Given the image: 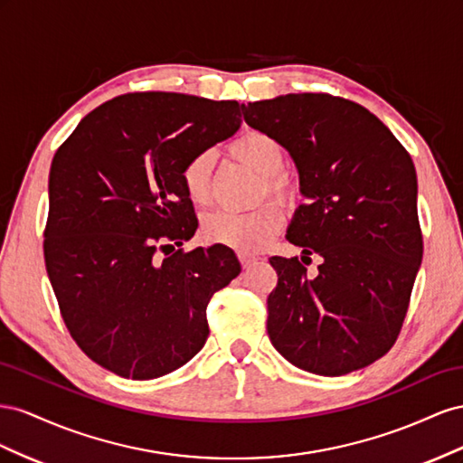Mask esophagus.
Instances as JSON below:
<instances>
[{
  "label": "esophagus",
  "mask_w": 463,
  "mask_h": 463,
  "mask_svg": "<svg viewBox=\"0 0 463 463\" xmlns=\"http://www.w3.org/2000/svg\"><path fill=\"white\" fill-rule=\"evenodd\" d=\"M239 258H241V263H242V268H244V269H248V268L252 266V263L256 261V258H254V256H248V254H241Z\"/></svg>",
  "instance_id": "esophagus-1"
}]
</instances>
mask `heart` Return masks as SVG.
<instances>
[{
	"mask_svg": "<svg viewBox=\"0 0 463 463\" xmlns=\"http://www.w3.org/2000/svg\"><path fill=\"white\" fill-rule=\"evenodd\" d=\"M229 153L234 161L260 176L256 190L258 200L269 195L285 207H293L300 202V184L293 175L283 170L285 149L273 136L260 129H250L229 143ZM211 170H213V156L209 151L195 153L184 163L180 180L192 203L203 205L209 202ZM275 202L261 203L248 213L211 211L202 219L203 241L234 248L242 254L258 252L263 246H268L283 227V209Z\"/></svg>",
	"mask_w": 463,
	"mask_h": 463,
	"instance_id": "b5f03b06",
	"label": "heart"
}]
</instances>
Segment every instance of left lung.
<instances>
[{
  "label": "left lung",
  "instance_id": "1",
  "mask_svg": "<svg viewBox=\"0 0 463 463\" xmlns=\"http://www.w3.org/2000/svg\"><path fill=\"white\" fill-rule=\"evenodd\" d=\"M242 112L295 158L308 197L287 234L305 256L269 258L273 347L322 376L373 364L402 332L422 260L411 156L371 110L327 92L248 102ZM314 253L323 263L308 278Z\"/></svg>",
  "mask_w": 463,
  "mask_h": 463
}]
</instances>
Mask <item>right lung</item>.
Listing matches in <instances>:
<instances>
[{
  "mask_svg": "<svg viewBox=\"0 0 463 463\" xmlns=\"http://www.w3.org/2000/svg\"><path fill=\"white\" fill-rule=\"evenodd\" d=\"M241 109L128 92L89 112L54 155L46 271L79 349L118 376L186 364L209 335L211 297L241 273L227 246L175 250L197 229L180 170L239 129Z\"/></svg>",
  "mask_w": 463,
  "mask_h": 463,
  "instance_id": "right-lung-1",
  "label": "right lung"
}]
</instances>
